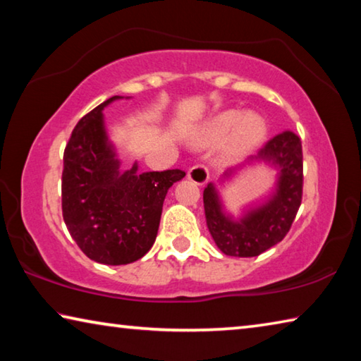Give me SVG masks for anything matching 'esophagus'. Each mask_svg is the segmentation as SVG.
Instances as JSON below:
<instances>
[{
  "instance_id": "34e87169",
  "label": "esophagus",
  "mask_w": 361,
  "mask_h": 361,
  "mask_svg": "<svg viewBox=\"0 0 361 361\" xmlns=\"http://www.w3.org/2000/svg\"><path fill=\"white\" fill-rule=\"evenodd\" d=\"M188 178L194 181L195 185H204L209 180V169L204 164H194L192 167L188 170Z\"/></svg>"
}]
</instances>
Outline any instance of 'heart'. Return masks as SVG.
Returning a JSON list of instances; mask_svg holds the SVG:
<instances>
[{"mask_svg": "<svg viewBox=\"0 0 361 361\" xmlns=\"http://www.w3.org/2000/svg\"><path fill=\"white\" fill-rule=\"evenodd\" d=\"M231 138L228 143L229 154H242L252 148H255L266 135V122L258 114H245L240 111H226L219 114L207 132V142L218 143L229 135Z\"/></svg>", "mask_w": 361, "mask_h": 361, "instance_id": "heart-1", "label": "heart"}]
</instances>
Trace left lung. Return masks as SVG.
I'll use <instances>...</instances> for the list:
<instances>
[{
	"instance_id": "obj_1",
	"label": "left lung",
	"mask_w": 361,
	"mask_h": 361,
	"mask_svg": "<svg viewBox=\"0 0 361 361\" xmlns=\"http://www.w3.org/2000/svg\"><path fill=\"white\" fill-rule=\"evenodd\" d=\"M258 157L280 167L277 191L261 209L250 212L240 221H232L221 212L215 188L204 189L207 226L224 255L252 258L282 242L288 234L302 202V145L295 132L283 130L267 140Z\"/></svg>"
}]
</instances>
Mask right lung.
<instances>
[{
	"instance_id": "obj_1",
	"label": "right lung",
	"mask_w": 361,
	"mask_h": 361,
	"mask_svg": "<svg viewBox=\"0 0 361 361\" xmlns=\"http://www.w3.org/2000/svg\"><path fill=\"white\" fill-rule=\"evenodd\" d=\"M111 97L82 116L63 152L62 213L78 247L102 264H129L149 252L161 223L169 188L185 178L183 170L119 175L106 143L102 109Z\"/></svg>"
}]
</instances>
